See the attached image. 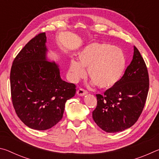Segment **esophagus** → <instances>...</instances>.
Segmentation results:
<instances>
[{
	"label": "esophagus",
	"mask_w": 159,
	"mask_h": 159,
	"mask_svg": "<svg viewBox=\"0 0 159 159\" xmlns=\"http://www.w3.org/2000/svg\"><path fill=\"white\" fill-rule=\"evenodd\" d=\"M87 93H88V91L84 90V89H83V88H80V89L77 90V94L79 96H83V95H86Z\"/></svg>",
	"instance_id": "34e87169"
}]
</instances>
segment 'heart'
<instances>
[{"label": "heart", "mask_w": 159, "mask_h": 159, "mask_svg": "<svg viewBox=\"0 0 159 159\" xmlns=\"http://www.w3.org/2000/svg\"><path fill=\"white\" fill-rule=\"evenodd\" d=\"M79 62L70 61L69 74L73 80L85 76V69L93 81L101 88L112 87L119 81L125 71L126 60L123 50L106 43H93L79 56Z\"/></svg>", "instance_id": "heart-1"}]
</instances>
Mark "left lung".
I'll use <instances>...</instances> for the list:
<instances>
[{"label":"left lung","instance_id":"1","mask_svg":"<svg viewBox=\"0 0 159 159\" xmlns=\"http://www.w3.org/2000/svg\"><path fill=\"white\" fill-rule=\"evenodd\" d=\"M149 87L146 64L134 46L133 60L119 81L104 95H96L98 104L93 111L94 121L107 133H117L130 128L143 111Z\"/></svg>","mask_w":159,"mask_h":159}]
</instances>
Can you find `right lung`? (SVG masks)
Instances as JSON below:
<instances>
[{"mask_svg":"<svg viewBox=\"0 0 159 159\" xmlns=\"http://www.w3.org/2000/svg\"><path fill=\"white\" fill-rule=\"evenodd\" d=\"M45 33L36 35L16 56L10 71L13 107L29 128L45 130L62 118L76 85L61 79L55 61H48Z\"/></svg>","mask_w":159,"mask_h":159,"instance_id":"1","label":"right lung"}]
</instances>
